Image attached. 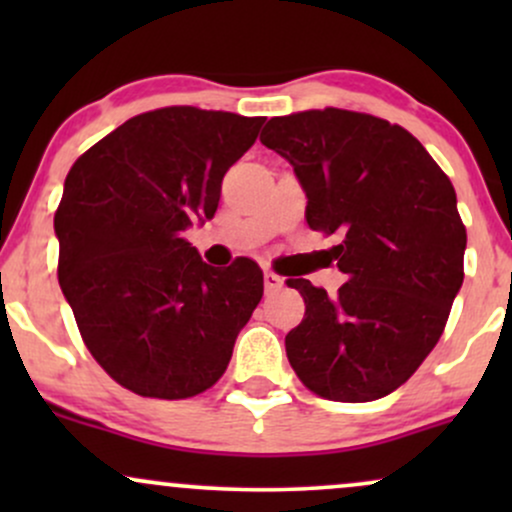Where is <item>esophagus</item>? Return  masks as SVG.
Returning <instances> with one entry per match:
<instances>
[{"label": "esophagus", "instance_id": "34e87169", "mask_svg": "<svg viewBox=\"0 0 512 512\" xmlns=\"http://www.w3.org/2000/svg\"><path fill=\"white\" fill-rule=\"evenodd\" d=\"M281 286H284V279H281L279 274H274V272H264V291H267V293H274V291H279Z\"/></svg>", "mask_w": 512, "mask_h": 512}]
</instances>
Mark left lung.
<instances>
[{"instance_id": "obj_1", "label": "left lung", "mask_w": 512, "mask_h": 512, "mask_svg": "<svg viewBox=\"0 0 512 512\" xmlns=\"http://www.w3.org/2000/svg\"><path fill=\"white\" fill-rule=\"evenodd\" d=\"M262 144L301 182L313 231L339 233L346 284L327 296L308 279L305 317L286 334L301 383L332 402H373L414 375L438 344L464 279L455 187L404 127L325 108L272 117Z\"/></svg>"}]
</instances>
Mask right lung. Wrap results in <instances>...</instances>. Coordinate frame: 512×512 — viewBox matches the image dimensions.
I'll return each mask as SVG.
<instances>
[{"label": "right lung", "mask_w": 512, "mask_h": 512, "mask_svg": "<svg viewBox=\"0 0 512 512\" xmlns=\"http://www.w3.org/2000/svg\"><path fill=\"white\" fill-rule=\"evenodd\" d=\"M264 117L151 110L76 158L55 214L60 286L91 356L142 397L209 390L260 303L262 269L202 262L182 233L214 219L226 170Z\"/></svg>", "instance_id": "1"}]
</instances>
